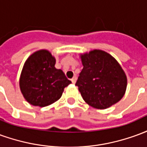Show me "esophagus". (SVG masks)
<instances>
[{
  "instance_id": "obj_1",
  "label": "esophagus",
  "mask_w": 147,
  "mask_h": 147,
  "mask_svg": "<svg viewBox=\"0 0 147 147\" xmlns=\"http://www.w3.org/2000/svg\"><path fill=\"white\" fill-rule=\"evenodd\" d=\"M76 80H77L76 76H74L73 78L71 79V83H76Z\"/></svg>"
}]
</instances>
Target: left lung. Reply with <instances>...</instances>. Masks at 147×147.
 <instances>
[{
    "label": "left lung",
    "instance_id": "left-lung-1",
    "mask_svg": "<svg viewBox=\"0 0 147 147\" xmlns=\"http://www.w3.org/2000/svg\"><path fill=\"white\" fill-rule=\"evenodd\" d=\"M83 68L76 83L83 100L94 108L104 109L124 95L127 77L119 63L102 50L81 56Z\"/></svg>",
    "mask_w": 147,
    "mask_h": 147
}]
</instances>
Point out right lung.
Instances as JSON below:
<instances>
[{
	"instance_id": "obj_1",
	"label": "right lung",
	"mask_w": 147,
	"mask_h": 147,
	"mask_svg": "<svg viewBox=\"0 0 147 147\" xmlns=\"http://www.w3.org/2000/svg\"><path fill=\"white\" fill-rule=\"evenodd\" d=\"M55 63V58L47 50L34 53L25 62L20 86L30 105L45 107L57 102L64 87L71 83L62 70L54 67Z\"/></svg>"
}]
</instances>
